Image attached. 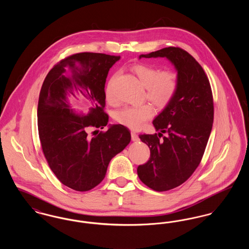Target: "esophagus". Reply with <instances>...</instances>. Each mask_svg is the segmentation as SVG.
<instances>
[{
	"label": "esophagus",
	"mask_w": 249,
	"mask_h": 249,
	"mask_svg": "<svg viewBox=\"0 0 249 249\" xmlns=\"http://www.w3.org/2000/svg\"><path fill=\"white\" fill-rule=\"evenodd\" d=\"M130 134H131V140H132V141H138V140H139L138 134H137L136 132L131 131V132H130Z\"/></svg>",
	"instance_id": "34e87169"
}]
</instances>
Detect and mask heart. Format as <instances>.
Returning a JSON list of instances; mask_svg holds the SVG:
<instances>
[{
    "mask_svg": "<svg viewBox=\"0 0 249 249\" xmlns=\"http://www.w3.org/2000/svg\"><path fill=\"white\" fill-rule=\"evenodd\" d=\"M140 82L145 87L144 99H147L157 109L162 110L168 107L178 93L180 84L179 74L173 70L139 64L132 68ZM107 101L110 105H117L118 100L112 91V81L107 89ZM154 110L150 105L141 107H126L115 113V119L132 130L141 129L144 122L151 119Z\"/></svg>",
    "mask_w": 249,
    "mask_h": 249,
    "instance_id": "b5f03b06",
    "label": "heart"
}]
</instances>
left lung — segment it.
Segmentation results:
<instances>
[{
  "mask_svg": "<svg viewBox=\"0 0 249 249\" xmlns=\"http://www.w3.org/2000/svg\"><path fill=\"white\" fill-rule=\"evenodd\" d=\"M157 57L174 63L180 84L173 102L153 121L160 132L139 136L150 157L137 174L145 186L160 192L182 185L200 164L213 126V101L205 71L189 52L169 47L140 59Z\"/></svg>",
  "mask_w": 249,
  "mask_h": 249,
  "instance_id": "8db88e82",
  "label": "left lung"
}]
</instances>
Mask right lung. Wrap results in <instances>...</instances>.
Masks as SVG:
<instances>
[{"mask_svg": "<svg viewBox=\"0 0 249 249\" xmlns=\"http://www.w3.org/2000/svg\"><path fill=\"white\" fill-rule=\"evenodd\" d=\"M119 59L103 53L72 54L53 66L42 86L37 108L42 150L56 178L71 190L98 186L112 158L130 142V130L121 124L99 130L109 119L105 111L107 74ZM72 83L94 106L86 116L75 115L65 100Z\"/></svg>", "mask_w": 249, "mask_h": 249, "instance_id": "1", "label": "right lung"}]
</instances>
